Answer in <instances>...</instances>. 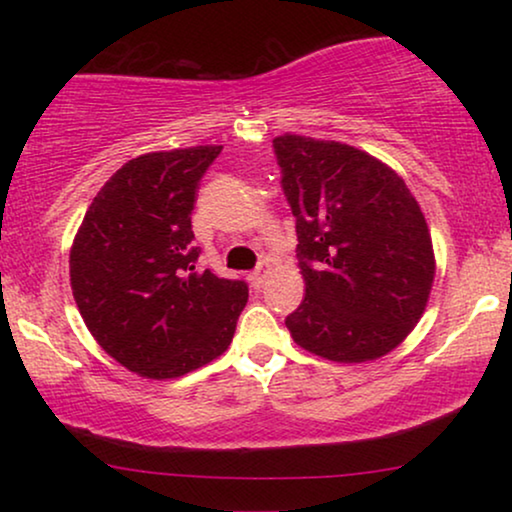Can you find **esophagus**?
<instances>
[{"mask_svg": "<svg viewBox=\"0 0 512 512\" xmlns=\"http://www.w3.org/2000/svg\"><path fill=\"white\" fill-rule=\"evenodd\" d=\"M268 275H270V265H268V263H261V265H258V268L249 275L251 286H254V289H261V286L265 284V279H268Z\"/></svg>", "mask_w": 512, "mask_h": 512, "instance_id": "1", "label": "esophagus"}]
</instances>
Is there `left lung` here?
I'll return each instance as SVG.
<instances>
[{"mask_svg":"<svg viewBox=\"0 0 512 512\" xmlns=\"http://www.w3.org/2000/svg\"><path fill=\"white\" fill-rule=\"evenodd\" d=\"M296 216L305 298L286 317L296 345L366 363L412 333L429 303L436 256L424 212L387 163L342 142L275 139Z\"/></svg>","mask_w":512,"mask_h":512,"instance_id":"obj_1","label":"left lung"}]
</instances>
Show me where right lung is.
Here are the masks:
<instances>
[{
    "label": "right lung",
    "instance_id": "obj_1",
    "mask_svg": "<svg viewBox=\"0 0 512 512\" xmlns=\"http://www.w3.org/2000/svg\"><path fill=\"white\" fill-rule=\"evenodd\" d=\"M223 146L151 151L100 188L69 251V282L104 352L146 380H172L226 352L244 282L195 270L191 214Z\"/></svg>",
    "mask_w": 512,
    "mask_h": 512
}]
</instances>
